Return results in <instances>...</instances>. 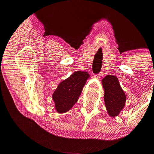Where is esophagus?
Here are the masks:
<instances>
[{
    "instance_id": "esophagus-1",
    "label": "esophagus",
    "mask_w": 154,
    "mask_h": 154,
    "mask_svg": "<svg viewBox=\"0 0 154 154\" xmlns=\"http://www.w3.org/2000/svg\"><path fill=\"white\" fill-rule=\"evenodd\" d=\"M94 78H96V79H100V74H97V75H94Z\"/></svg>"
}]
</instances>
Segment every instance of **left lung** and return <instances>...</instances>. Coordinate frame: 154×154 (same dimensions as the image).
<instances>
[{
    "label": "left lung",
    "mask_w": 154,
    "mask_h": 154,
    "mask_svg": "<svg viewBox=\"0 0 154 154\" xmlns=\"http://www.w3.org/2000/svg\"><path fill=\"white\" fill-rule=\"evenodd\" d=\"M101 82L107 112L110 117L115 118L124 109L127 97L116 76L106 75L102 79Z\"/></svg>",
    "instance_id": "1"
}]
</instances>
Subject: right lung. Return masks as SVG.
Instances as JSON below:
<instances>
[{
	"mask_svg": "<svg viewBox=\"0 0 154 154\" xmlns=\"http://www.w3.org/2000/svg\"><path fill=\"white\" fill-rule=\"evenodd\" d=\"M89 78V74L87 72L75 71L60 82L52 96L57 112L63 114L72 108Z\"/></svg>",
	"mask_w": 154,
	"mask_h": 154,
	"instance_id": "1",
	"label": "right lung"
}]
</instances>
